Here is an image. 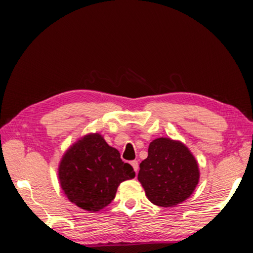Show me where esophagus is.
<instances>
[{
	"instance_id": "obj_1",
	"label": "esophagus",
	"mask_w": 253,
	"mask_h": 253,
	"mask_svg": "<svg viewBox=\"0 0 253 253\" xmlns=\"http://www.w3.org/2000/svg\"><path fill=\"white\" fill-rule=\"evenodd\" d=\"M131 165H132V167H133V169H134L135 172L138 171L139 165H138V162H137V160H133V162H131Z\"/></svg>"
}]
</instances>
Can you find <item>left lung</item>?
I'll return each mask as SVG.
<instances>
[{
	"label": "left lung",
	"mask_w": 253,
	"mask_h": 253,
	"mask_svg": "<svg viewBox=\"0 0 253 253\" xmlns=\"http://www.w3.org/2000/svg\"><path fill=\"white\" fill-rule=\"evenodd\" d=\"M138 180L149 201L173 207L186 201L200 180L196 159L185 144L171 138L153 140L142 160Z\"/></svg>",
	"instance_id": "8db88e82"
}]
</instances>
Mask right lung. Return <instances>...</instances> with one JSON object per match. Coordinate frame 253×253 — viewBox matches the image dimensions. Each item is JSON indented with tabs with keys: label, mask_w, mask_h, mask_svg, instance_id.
<instances>
[{
	"label": "right lung",
	"mask_w": 253,
	"mask_h": 253,
	"mask_svg": "<svg viewBox=\"0 0 253 253\" xmlns=\"http://www.w3.org/2000/svg\"><path fill=\"white\" fill-rule=\"evenodd\" d=\"M59 180L72 203L86 211L111 204L122 181L135 177L131 165L110 147L100 134L82 137L68 149L59 165Z\"/></svg>",
	"instance_id": "obj_1"
}]
</instances>
